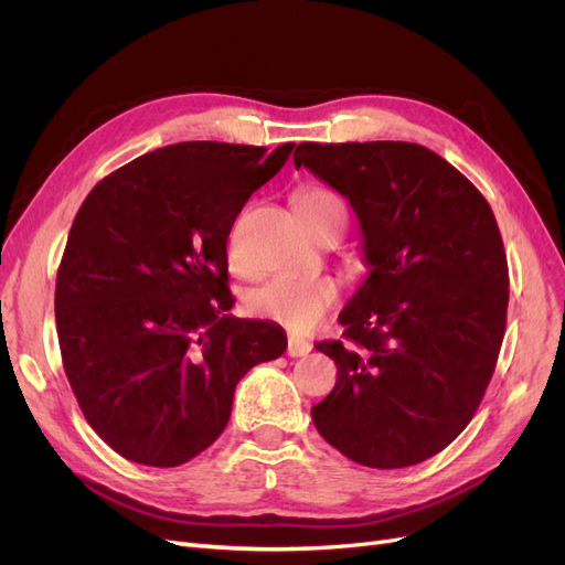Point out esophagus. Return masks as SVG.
<instances>
[{"mask_svg": "<svg viewBox=\"0 0 565 565\" xmlns=\"http://www.w3.org/2000/svg\"><path fill=\"white\" fill-rule=\"evenodd\" d=\"M311 349H313L311 341L297 339V337H289V339H287V355H289V358H303V355L311 353Z\"/></svg>", "mask_w": 565, "mask_h": 565, "instance_id": "esophagus-1", "label": "esophagus"}]
</instances>
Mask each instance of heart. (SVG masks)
I'll return each mask as SVG.
<instances>
[{
	"label": "heart",
	"mask_w": 565,
	"mask_h": 565,
	"mask_svg": "<svg viewBox=\"0 0 565 565\" xmlns=\"http://www.w3.org/2000/svg\"><path fill=\"white\" fill-rule=\"evenodd\" d=\"M297 212L318 237L341 233L347 226L349 207L344 198L330 188L311 185L297 195ZM231 262L235 254L231 249ZM339 297V285L330 276H276L249 295V309L268 320L287 324L289 330H306L330 309Z\"/></svg>",
	"instance_id": "obj_1"
}]
</instances>
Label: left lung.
<instances>
[{
  "label": "left lung",
  "mask_w": 565,
  "mask_h": 565,
  "mask_svg": "<svg viewBox=\"0 0 565 565\" xmlns=\"http://www.w3.org/2000/svg\"><path fill=\"white\" fill-rule=\"evenodd\" d=\"M306 167L361 221L363 285L313 405L318 434L372 469L413 467L465 431L504 339L509 270L488 200L434 150L405 141L299 143Z\"/></svg>",
  "instance_id": "8db88e82"
}]
</instances>
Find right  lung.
Instances as JSON below:
<instances>
[{
  "label": "right lung",
  "mask_w": 565,
  "mask_h": 565,
  "mask_svg": "<svg viewBox=\"0 0 565 565\" xmlns=\"http://www.w3.org/2000/svg\"><path fill=\"white\" fill-rule=\"evenodd\" d=\"M292 150L164 146L82 202L56 278L58 344L84 417L125 459L167 469L207 450L237 382L285 353L276 322L226 313V241Z\"/></svg>",
  "instance_id": "right-lung-1"
}]
</instances>
